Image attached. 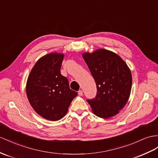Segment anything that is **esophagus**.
<instances>
[{
  "label": "esophagus",
  "instance_id": "esophagus-1",
  "mask_svg": "<svg viewBox=\"0 0 158 158\" xmlns=\"http://www.w3.org/2000/svg\"><path fill=\"white\" fill-rule=\"evenodd\" d=\"M78 94H79V95H80V96L83 95V91H82V90H79V91H78Z\"/></svg>",
  "mask_w": 158,
  "mask_h": 158
}]
</instances>
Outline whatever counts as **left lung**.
Wrapping results in <instances>:
<instances>
[{"label":"left lung","mask_w":158,"mask_h":158,"mask_svg":"<svg viewBox=\"0 0 158 158\" xmlns=\"http://www.w3.org/2000/svg\"><path fill=\"white\" fill-rule=\"evenodd\" d=\"M83 57L97 86L94 99H87L94 114L107 119L117 115L127 103L130 95L132 77L124 60L115 52L98 49L85 52Z\"/></svg>","instance_id":"left-lung-1"}]
</instances>
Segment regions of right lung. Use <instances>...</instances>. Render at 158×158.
Returning a JSON list of instances; mask_svg holds the SVG:
<instances>
[{
	"mask_svg": "<svg viewBox=\"0 0 158 158\" xmlns=\"http://www.w3.org/2000/svg\"><path fill=\"white\" fill-rule=\"evenodd\" d=\"M63 54L52 52L35 63L26 85L31 106L43 118L57 121L67 114L77 93L71 90L68 79L60 74Z\"/></svg>",
	"mask_w": 158,
	"mask_h": 158,
	"instance_id": "right-lung-1",
	"label": "right lung"
}]
</instances>
